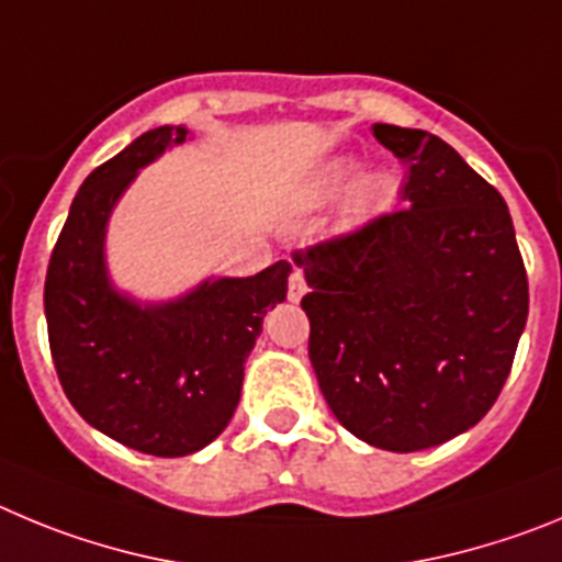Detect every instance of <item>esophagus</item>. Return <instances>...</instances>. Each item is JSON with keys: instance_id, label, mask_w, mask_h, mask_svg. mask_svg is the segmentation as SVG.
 Instances as JSON below:
<instances>
[{"instance_id": "34e87169", "label": "esophagus", "mask_w": 562, "mask_h": 562, "mask_svg": "<svg viewBox=\"0 0 562 562\" xmlns=\"http://www.w3.org/2000/svg\"><path fill=\"white\" fill-rule=\"evenodd\" d=\"M305 291H307L305 274H302V271L296 269V271H293V274H291V280H288V300H291V302H300L302 296H305Z\"/></svg>"}]
</instances>
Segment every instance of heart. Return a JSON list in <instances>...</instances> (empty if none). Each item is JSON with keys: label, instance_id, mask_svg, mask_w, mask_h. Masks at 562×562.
<instances>
[{"label": "heart", "instance_id": "obj_1", "mask_svg": "<svg viewBox=\"0 0 562 562\" xmlns=\"http://www.w3.org/2000/svg\"><path fill=\"white\" fill-rule=\"evenodd\" d=\"M347 195V206L352 215H367V212L378 210L383 201L392 193V181L383 173H363L361 161L352 156H336L327 159L307 187V199L311 204H330V201Z\"/></svg>", "mask_w": 562, "mask_h": 562}]
</instances>
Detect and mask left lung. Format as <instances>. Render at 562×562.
Listing matches in <instances>:
<instances>
[{
  "mask_svg": "<svg viewBox=\"0 0 562 562\" xmlns=\"http://www.w3.org/2000/svg\"><path fill=\"white\" fill-rule=\"evenodd\" d=\"M408 161L406 210L293 262L311 293V356L350 434L394 453L473 428L502 392L527 327V269L502 193L428 131L372 125Z\"/></svg>",
  "mask_w": 562,
  "mask_h": 562,
  "instance_id": "8db88e82",
  "label": "left lung"
}]
</instances>
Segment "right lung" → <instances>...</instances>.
<instances>
[{
    "instance_id": "obj_1",
    "label": "right lung",
    "mask_w": 562,
    "mask_h": 562,
    "mask_svg": "<svg viewBox=\"0 0 562 562\" xmlns=\"http://www.w3.org/2000/svg\"><path fill=\"white\" fill-rule=\"evenodd\" d=\"M190 128L159 125L86 176L44 282L55 372L80 417L150 457L201 451L229 426L262 316L285 300L291 262L206 277L168 302H139L109 277L105 229L131 181Z\"/></svg>"
}]
</instances>
